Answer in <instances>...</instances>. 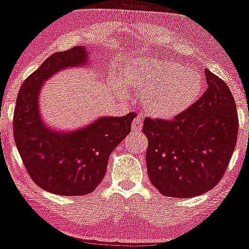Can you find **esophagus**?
<instances>
[{
    "label": "esophagus",
    "mask_w": 249,
    "mask_h": 249,
    "mask_svg": "<svg viewBox=\"0 0 249 249\" xmlns=\"http://www.w3.org/2000/svg\"><path fill=\"white\" fill-rule=\"evenodd\" d=\"M142 127V121L140 118H134L132 121V124H131V131L133 133H138L140 132Z\"/></svg>",
    "instance_id": "obj_1"
}]
</instances>
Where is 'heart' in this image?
<instances>
[{
  "instance_id": "heart-1",
  "label": "heart",
  "mask_w": 249,
  "mask_h": 249,
  "mask_svg": "<svg viewBox=\"0 0 249 249\" xmlns=\"http://www.w3.org/2000/svg\"><path fill=\"white\" fill-rule=\"evenodd\" d=\"M119 80L127 90L142 92L145 112L162 121L188 111L204 90V80L199 71L161 58L128 62L122 68Z\"/></svg>"
}]
</instances>
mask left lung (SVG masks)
I'll return each mask as SVG.
<instances>
[{"mask_svg":"<svg viewBox=\"0 0 249 249\" xmlns=\"http://www.w3.org/2000/svg\"><path fill=\"white\" fill-rule=\"evenodd\" d=\"M208 90L170 121L146 118V164L163 196L191 198L211 190L225 174L238 137L235 101L223 80L205 70Z\"/></svg>","mask_w":249,"mask_h":249,"instance_id":"8db88e82","label":"left lung"}]
</instances>
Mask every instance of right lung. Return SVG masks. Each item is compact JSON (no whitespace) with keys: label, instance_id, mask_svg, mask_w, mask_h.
I'll return each mask as SVG.
<instances>
[{"label":"right lung","instance_id":"obj_1","mask_svg":"<svg viewBox=\"0 0 249 249\" xmlns=\"http://www.w3.org/2000/svg\"><path fill=\"white\" fill-rule=\"evenodd\" d=\"M83 46L47 58L20 87L14 111V138L30 178L41 189L61 196H83L101 183L111 152L131 132L136 113L101 117L71 132L50 128L39 113L41 85L65 68L86 66Z\"/></svg>","mask_w":249,"mask_h":249}]
</instances>
